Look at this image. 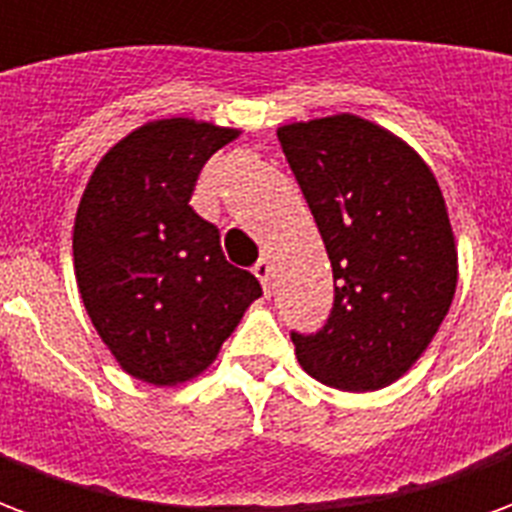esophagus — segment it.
Returning <instances> with one entry per match:
<instances>
[{
    "label": "esophagus",
    "mask_w": 512,
    "mask_h": 512,
    "mask_svg": "<svg viewBox=\"0 0 512 512\" xmlns=\"http://www.w3.org/2000/svg\"><path fill=\"white\" fill-rule=\"evenodd\" d=\"M252 274L260 279V285H263V290H266L268 296V293H271V263H268L266 257H260L255 266H252Z\"/></svg>",
    "instance_id": "34e87169"
}]
</instances>
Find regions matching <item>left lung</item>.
<instances>
[{
  "label": "left lung",
  "mask_w": 512,
  "mask_h": 512,
  "mask_svg": "<svg viewBox=\"0 0 512 512\" xmlns=\"http://www.w3.org/2000/svg\"><path fill=\"white\" fill-rule=\"evenodd\" d=\"M277 136L334 274L326 323L290 332L299 365L343 392L389 386L439 332L458 285L439 183L403 139L356 115L293 123Z\"/></svg>",
  "instance_id": "1"
}]
</instances>
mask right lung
<instances>
[{"label": "right lung", "instance_id": "obj_1", "mask_svg": "<svg viewBox=\"0 0 512 512\" xmlns=\"http://www.w3.org/2000/svg\"><path fill=\"white\" fill-rule=\"evenodd\" d=\"M238 134L189 117L147 123L98 161L84 189L73 224L79 293L95 332L139 381L200 376L263 296L189 205L205 161Z\"/></svg>", "mask_w": 512, "mask_h": 512}]
</instances>
